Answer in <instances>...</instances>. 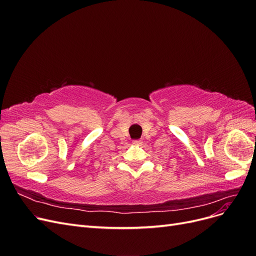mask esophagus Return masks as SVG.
<instances>
[{
	"label": "esophagus",
	"mask_w": 256,
	"mask_h": 256,
	"mask_svg": "<svg viewBox=\"0 0 256 256\" xmlns=\"http://www.w3.org/2000/svg\"><path fill=\"white\" fill-rule=\"evenodd\" d=\"M132 143H134V145H140V144H142V141H141V140H134Z\"/></svg>",
	"instance_id": "esophagus-1"
}]
</instances>
